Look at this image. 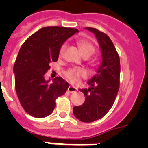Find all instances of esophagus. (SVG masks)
I'll list each match as a JSON object with an SVG mask.
<instances>
[{
	"instance_id": "34e87169",
	"label": "esophagus",
	"mask_w": 148,
	"mask_h": 148,
	"mask_svg": "<svg viewBox=\"0 0 148 148\" xmlns=\"http://www.w3.org/2000/svg\"><path fill=\"white\" fill-rule=\"evenodd\" d=\"M77 89L75 87H73V86H69L68 88H67V91L70 93H74V92H76Z\"/></svg>"
}]
</instances>
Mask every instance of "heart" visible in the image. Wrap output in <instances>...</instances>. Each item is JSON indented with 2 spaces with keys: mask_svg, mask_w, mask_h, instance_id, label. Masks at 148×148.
<instances>
[{
  "mask_svg": "<svg viewBox=\"0 0 148 148\" xmlns=\"http://www.w3.org/2000/svg\"><path fill=\"white\" fill-rule=\"evenodd\" d=\"M77 46H78L81 53L84 56H89L90 57L95 52V47L90 40H87V39H79L77 41ZM65 47H66L65 45H63L62 47H60V51H59V55L62 56ZM84 75H85V71L81 68H71V69L67 70L65 73L66 77L71 83L74 84L77 83L80 81V78L81 77H84Z\"/></svg>",
  "mask_w": 148,
  "mask_h": 148,
  "instance_id": "1",
  "label": "heart"
}]
</instances>
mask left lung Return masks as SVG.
<instances>
[{"instance_id":"left-lung-1","label":"left lung","mask_w":148,"mask_h":148,"mask_svg":"<svg viewBox=\"0 0 148 148\" xmlns=\"http://www.w3.org/2000/svg\"><path fill=\"white\" fill-rule=\"evenodd\" d=\"M95 34L101 53V62L97 73L87 82L90 88L79 89L85 96L84 103L73 108L74 116L82 122H93L101 119L114 103L119 90V55L110 38L92 27H86Z\"/></svg>"}]
</instances>
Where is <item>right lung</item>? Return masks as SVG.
Instances as JSON below:
<instances>
[{
    "label": "right lung",
    "instance_id": "right-lung-1",
    "mask_svg": "<svg viewBox=\"0 0 148 148\" xmlns=\"http://www.w3.org/2000/svg\"><path fill=\"white\" fill-rule=\"evenodd\" d=\"M75 28L45 27L29 37L22 45L14 65L15 90L20 103L28 114L41 118L50 115L55 100L63 95L69 84L62 77L46 80L50 64L58 60L64 43L74 34Z\"/></svg>",
    "mask_w": 148,
    "mask_h": 148
}]
</instances>
